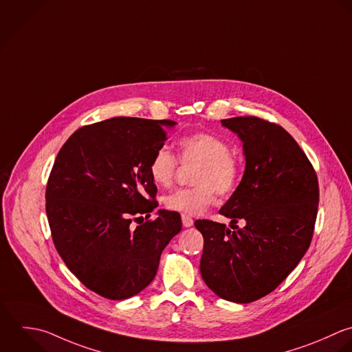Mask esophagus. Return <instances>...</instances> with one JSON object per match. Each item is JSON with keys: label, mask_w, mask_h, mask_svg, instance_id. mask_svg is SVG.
I'll list each match as a JSON object with an SVG mask.
<instances>
[{"label": "esophagus", "mask_w": 352, "mask_h": 352, "mask_svg": "<svg viewBox=\"0 0 352 352\" xmlns=\"http://www.w3.org/2000/svg\"><path fill=\"white\" fill-rule=\"evenodd\" d=\"M181 218H182V225H184L185 228H190V226L193 225V219H192L189 215L182 214V215H181Z\"/></svg>", "instance_id": "esophagus-1"}]
</instances>
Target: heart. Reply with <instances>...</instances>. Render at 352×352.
<instances>
[{"mask_svg": "<svg viewBox=\"0 0 352 352\" xmlns=\"http://www.w3.org/2000/svg\"><path fill=\"white\" fill-rule=\"evenodd\" d=\"M179 160L182 164H195L192 188L178 189L163 197V204L170 211L197 215L206 211L219 196H230L236 192L243 166L232 153L228 141L208 131H195L178 141V159L166 148L153 152L149 160V175L157 186L168 188L175 181Z\"/></svg>", "mask_w": 352, "mask_h": 352, "instance_id": "1", "label": "heart"}]
</instances>
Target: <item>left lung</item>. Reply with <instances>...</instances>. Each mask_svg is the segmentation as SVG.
I'll list each match as a JSON object with an SVG mask.
<instances>
[{"label": "left lung", "instance_id": "8db88e82", "mask_svg": "<svg viewBox=\"0 0 352 352\" xmlns=\"http://www.w3.org/2000/svg\"><path fill=\"white\" fill-rule=\"evenodd\" d=\"M243 141L245 171L221 215L195 222L204 239L200 273L219 298L251 303L273 292L307 252L320 201L317 173L280 124L258 116L223 119ZM239 220L245 222L239 228Z\"/></svg>", "mask_w": 352, "mask_h": 352}]
</instances>
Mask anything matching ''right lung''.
Listing matches in <instances>:
<instances>
[{"instance_id":"add662e5","label":"right lung","mask_w":352,"mask_h":352,"mask_svg":"<svg viewBox=\"0 0 352 352\" xmlns=\"http://www.w3.org/2000/svg\"><path fill=\"white\" fill-rule=\"evenodd\" d=\"M173 120L119 116L74 131L58 151L46 184L53 244L90 291L123 300L146 288L163 250L182 229L178 212L151 217L157 188L148 167Z\"/></svg>"}]
</instances>
